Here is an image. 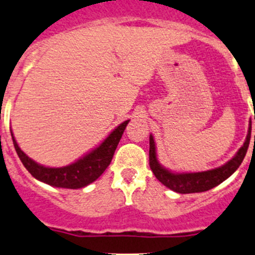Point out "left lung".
<instances>
[{
	"mask_svg": "<svg viewBox=\"0 0 255 255\" xmlns=\"http://www.w3.org/2000/svg\"><path fill=\"white\" fill-rule=\"evenodd\" d=\"M255 120V114H254ZM252 132V122H249V130L247 135L246 142L243 143L237 155L232 158L226 165L221 166L218 168H213L210 171H203V172H193V173H172L163 168L156 158V148L153 137L150 135V152H148V158H150V167L152 170L155 177L160 181L161 183L168 187L170 190L175 191L177 193H196V192H205V191L211 190L216 187L219 183L223 182L224 180L229 177L237 168L241 166L244 156H246L247 150H248L249 141H251ZM255 141V135H254Z\"/></svg>",
	"mask_w": 255,
	"mask_h": 255,
	"instance_id": "1",
	"label": "left lung"
}]
</instances>
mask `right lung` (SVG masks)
Instances as JSON below:
<instances>
[{
    "mask_svg": "<svg viewBox=\"0 0 255 255\" xmlns=\"http://www.w3.org/2000/svg\"><path fill=\"white\" fill-rule=\"evenodd\" d=\"M128 123V120L120 124L95 150L78 160L77 162L65 166V167H45V166L34 162L18 147L13 137V133H12V140H13L14 148H16L19 160L34 178L50 186H54V187L75 190V188L85 187L89 183L94 182L107 170V167L112 162L113 156H114L118 143L124 133Z\"/></svg>",
    "mask_w": 255,
    "mask_h": 255,
    "instance_id": "right-lung-1",
    "label": "right lung"
}]
</instances>
